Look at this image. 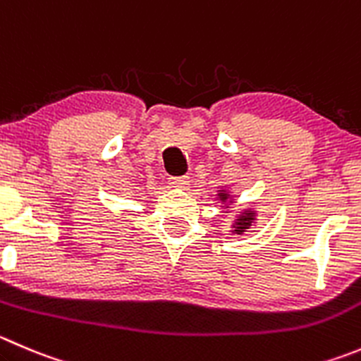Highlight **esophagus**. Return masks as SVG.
<instances>
[{
  "label": "esophagus",
  "mask_w": 361,
  "mask_h": 361,
  "mask_svg": "<svg viewBox=\"0 0 361 361\" xmlns=\"http://www.w3.org/2000/svg\"><path fill=\"white\" fill-rule=\"evenodd\" d=\"M169 183L173 185L174 188H180V190H187L188 185H190V180H188V176H178V178H171Z\"/></svg>",
  "instance_id": "obj_1"
}]
</instances>
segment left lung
I'll return each instance as SVG.
<instances>
[{"label":"left lung","mask_w":361,"mask_h":361,"mask_svg":"<svg viewBox=\"0 0 361 361\" xmlns=\"http://www.w3.org/2000/svg\"><path fill=\"white\" fill-rule=\"evenodd\" d=\"M215 199L219 202H222V206H220V208H222L224 212H226L227 208H231V204L234 202V195L231 194V190H227V188H224V187H222V190H216ZM255 220H257V212H255L252 206L241 209L240 215L234 219L233 226H231V234H243L245 231H248L252 226H254Z\"/></svg>","instance_id":"obj_1"}]
</instances>
